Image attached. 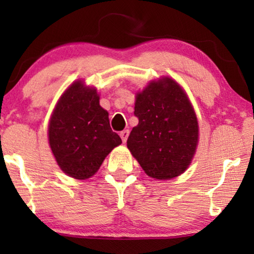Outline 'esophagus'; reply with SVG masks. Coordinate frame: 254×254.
<instances>
[{
    "label": "esophagus",
    "instance_id": "esophagus-1",
    "mask_svg": "<svg viewBox=\"0 0 254 254\" xmlns=\"http://www.w3.org/2000/svg\"><path fill=\"white\" fill-rule=\"evenodd\" d=\"M128 136H129V130L128 129H125L120 133V137H121V140H123L124 143H126Z\"/></svg>",
    "mask_w": 254,
    "mask_h": 254
}]
</instances>
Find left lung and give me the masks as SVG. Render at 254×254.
Masks as SVG:
<instances>
[{
    "instance_id": "obj_1",
    "label": "left lung",
    "mask_w": 254,
    "mask_h": 254,
    "mask_svg": "<svg viewBox=\"0 0 254 254\" xmlns=\"http://www.w3.org/2000/svg\"><path fill=\"white\" fill-rule=\"evenodd\" d=\"M127 148L145 175L169 180L189 169L199 144V123L187 93L176 79L162 76L135 93Z\"/></svg>"
}]
</instances>
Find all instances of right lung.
<instances>
[{
	"label": "right lung",
	"instance_id": "add662e5",
	"mask_svg": "<svg viewBox=\"0 0 254 254\" xmlns=\"http://www.w3.org/2000/svg\"><path fill=\"white\" fill-rule=\"evenodd\" d=\"M99 93L83 79L72 82L55 104L48 123V143L61 171L74 179L96 175L106 156L123 143L110 127Z\"/></svg>",
	"mask_w": 254,
	"mask_h": 254
}]
</instances>
